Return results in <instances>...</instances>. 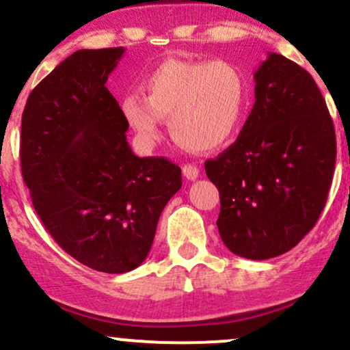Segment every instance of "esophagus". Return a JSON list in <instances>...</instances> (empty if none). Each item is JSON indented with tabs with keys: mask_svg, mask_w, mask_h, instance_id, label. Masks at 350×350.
<instances>
[{
	"mask_svg": "<svg viewBox=\"0 0 350 350\" xmlns=\"http://www.w3.org/2000/svg\"><path fill=\"white\" fill-rule=\"evenodd\" d=\"M182 172H183V176L187 180H196V178H198V175H200L198 167L193 165V163H187V165H183Z\"/></svg>",
	"mask_w": 350,
	"mask_h": 350,
	"instance_id": "1",
	"label": "esophagus"
}]
</instances>
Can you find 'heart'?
<instances>
[{
    "instance_id": "obj_1",
    "label": "heart",
    "mask_w": 350,
    "mask_h": 350,
    "mask_svg": "<svg viewBox=\"0 0 350 350\" xmlns=\"http://www.w3.org/2000/svg\"><path fill=\"white\" fill-rule=\"evenodd\" d=\"M142 96L121 101L126 122L144 149L162 134V119L176 142L196 152L215 150L232 137L247 106L244 73L228 60H165L147 73Z\"/></svg>"
}]
</instances>
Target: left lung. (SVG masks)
I'll list each match as a JSON object with an SVG mask.
<instances>
[{
	"mask_svg": "<svg viewBox=\"0 0 350 350\" xmlns=\"http://www.w3.org/2000/svg\"><path fill=\"white\" fill-rule=\"evenodd\" d=\"M254 80L256 103L239 137L204 170L219 190L226 247L265 260L293 249L321 215L336 133L318 85L298 64L272 52Z\"/></svg>",
	"mask_w": 350,
	"mask_h": 350,
	"instance_id": "8db88e82",
	"label": "left lung"
}]
</instances>
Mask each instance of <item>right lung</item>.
Here are the masks:
<instances>
[{
    "instance_id": "add662e5",
    "label": "right lung",
    "mask_w": 350,
    "mask_h": 350,
    "mask_svg": "<svg viewBox=\"0 0 350 350\" xmlns=\"http://www.w3.org/2000/svg\"><path fill=\"white\" fill-rule=\"evenodd\" d=\"M122 47L81 49L29 94L21 124V170L45 229L68 256L105 273L146 260L159 217L182 188L163 157H137L106 88Z\"/></svg>"
}]
</instances>
